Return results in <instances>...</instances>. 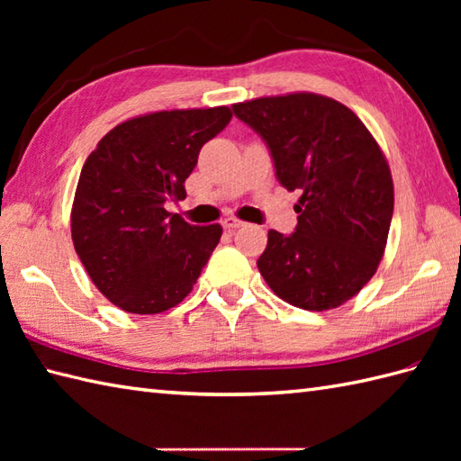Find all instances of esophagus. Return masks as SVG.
I'll list each match as a JSON object with an SVG mask.
<instances>
[{
    "instance_id": "1",
    "label": "esophagus",
    "mask_w": 461,
    "mask_h": 461,
    "mask_svg": "<svg viewBox=\"0 0 461 461\" xmlns=\"http://www.w3.org/2000/svg\"><path fill=\"white\" fill-rule=\"evenodd\" d=\"M221 225L228 231H233V230H240V228H243V221L241 220H238V218H225L223 221H221Z\"/></svg>"
}]
</instances>
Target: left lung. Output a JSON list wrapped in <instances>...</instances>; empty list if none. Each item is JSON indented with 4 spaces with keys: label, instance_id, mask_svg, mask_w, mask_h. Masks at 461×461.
<instances>
[{
    "label": "left lung",
    "instance_id": "left-lung-1",
    "mask_svg": "<svg viewBox=\"0 0 461 461\" xmlns=\"http://www.w3.org/2000/svg\"><path fill=\"white\" fill-rule=\"evenodd\" d=\"M231 109L269 146L281 185L301 190L297 228L269 230L259 273L293 307H340L384 256L394 210L384 152L348 106L322 95L261 96Z\"/></svg>",
    "mask_w": 461,
    "mask_h": 461
}]
</instances>
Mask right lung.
Wrapping results in <instances>:
<instances>
[{
	"mask_svg": "<svg viewBox=\"0 0 461 461\" xmlns=\"http://www.w3.org/2000/svg\"><path fill=\"white\" fill-rule=\"evenodd\" d=\"M231 121L228 106L158 111L106 132L85 160L71 238L89 277L113 305L156 315L194 289L221 225H192L164 208L185 198L202 146Z\"/></svg>",
	"mask_w": 461,
	"mask_h": 461,
	"instance_id": "add662e5",
	"label": "right lung"
}]
</instances>
